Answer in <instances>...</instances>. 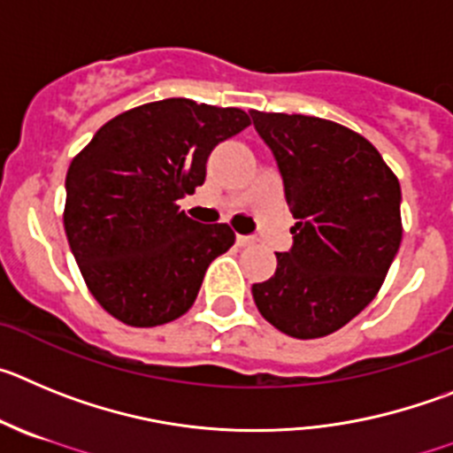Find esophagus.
Wrapping results in <instances>:
<instances>
[{"instance_id":"34e87169","label":"esophagus","mask_w":453,"mask_h":453,"mask_svg":"<svg viewBox=\"0 0 453 453\" xmlns=\"http://www.w3.org/2000/svg\"><path fill=\"white\" fill-rule=\"evenodd\" d=\"M255 242H257L255 236H243V234L236 236V243H239V246H252Z\"/></svg>"}]
</instances>
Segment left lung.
Wrapping results in <instances>:
<instances>
[{
  "label": "left lung",
  "instance_id": "8db88e82",
  "mask_svg": "<svg viewBox=\"0 0 453 453\" xmlns=\"http://www.w3.org/2000/svg\"><path fill=\"white\" fill-rule=\"evenodd\" d=\"M271 146L296 226L252 297L273 327L320 338L364 311L402 242V189L379 150L348 126L307 115L250 110Z\"/></svg>",
  "mask_w": 453,
  "mask_h": 453
}]
</instances>
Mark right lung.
<instances>
[{
  "label": "right lung",
  "mask_w": 453,
  "mask_h": 453,
  "mask_svg": "<svg viewBox=\"0 0 453 453\" xmlns=\"http://www.w3.org/2000/svg\"><path fill=\"white\" fill-rule=\"evenodd\" d=\"M250 126L242 108L162 99L96 130L67 169L65 234L89 293L130 327L189 311L203 277L230 250L227 223L194 221L178 201L205 182L214 146Z\"/></svg>",
  "instance_id": "right-lung-1"
}]
</instances>
